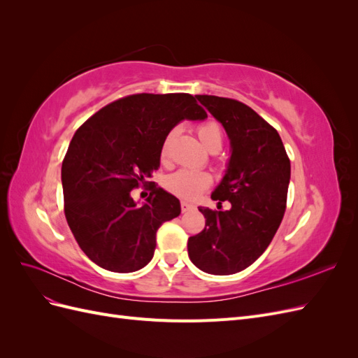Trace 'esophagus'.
Listing matches in <instances>:
<instances>
[{
  "mask_svg": "<svg viewBox=\"0 0 358 358\" xmlns=\"http://www.w3.org/2000/svg\"><path fill=\"white\" fill-rule=\"evenodd\" d=\"M180 209H182V212L192 210V209H194V204H191V203H188V201H182V203H180Z\"/></svg>",
  "mask_w": 358,
  "mask_h": 358,
  "instance_id": "34e87169",
  "label": "esophagus"
}]
</instances>
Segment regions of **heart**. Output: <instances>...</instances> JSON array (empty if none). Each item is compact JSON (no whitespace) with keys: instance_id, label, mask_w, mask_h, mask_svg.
Listing matches in <instances>:
<instances>
[{"instance_id":"obj_1","label":"heart","mask_w":358,"mask_h":358,"mask_svg":"<svg viewBox=\"0 0 358 358\" xmlns=\"http://www.w3.org/2000/svg\"><path fill=\"white\" fill-rule=\"evenodd\" d=\"M176 129H173L164 138V142L161 145V158H166L169 154V146L171 138L175 137ZM197 136L200 138L201 145L212 152V150H220L222 148V129L221 127L213 122L208 121L201 124L197 128ZM210 178L209 175L201 171H191V170H179L171 173L170 176L166 178V188L176 194L178 197L192 200L196 199L199 194L209 187Z\"/></svg>"}]
</instances>
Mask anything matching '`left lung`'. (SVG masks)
<instances>
[{
	"mask_svg": "<svg viewBox=\"0 0 358 358\" xmlns=\"http://www.w3.org/2000/svg\"><path fill=\"white\" fill-rule=\"evenodd\" d=\"M230 140V158L212 192L220 210L200 206L204 230L188 239L192 264L210 275L242 272L272 242L284 218L291 166L276 129L246 104L196 95ZM230 201V210H221Z\"/></svg>",
	"mask_w": 358,
	"mask_h": 358,
	"instance_id": "8db88e82",
	"label": "left lung"
}]
</instances>
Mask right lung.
<instances>
[{"label": "right lung", "mask_w": 358, "mask_h": 358, "mask_svg": "<svg viewBox=\"0 0 358 358\" xmlns=\"http://www.w3.org/2000/svg\"><path fill=\"white\" fill-rule=\"evenodd\" d=\"M189 94H136L103 107L73 136L62 162L64 212L91 262L116 273L143 268L157 231L180 201L159 187L138 204L131 189L159 169L161 145L182 121H204Z\"/></svg>", "instance_id": "add662e5"}]
</instances>
